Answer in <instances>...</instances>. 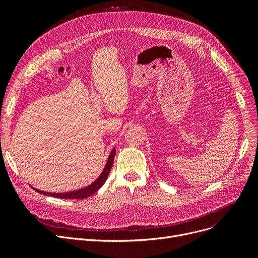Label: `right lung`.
Masks as SVG:
<instances>
[{
    "label": "right lung",
    "mask_w": 258,
    "mask_h": 258,
    "mask_svg": "<svg viewBox=\"0 0 258 258\" xmlns=\"http://www.w3.org/2000/svg\"><path fill=\"white\" fill-rule=\"evenodd\" d=\"M115 154H116V148H113V151L111 152L110 156L107 158L106 164L102 170V172L100 173L99 177L95 180L93 183H91L90 185L81 188V189H77V190H72V191H68V192H47V191H43L39 190V189H36L34 187H32L35 191L48 196V197H54L57 199H74V200H84L86 198L91 197L92 195H94L98 189L105 183L108 173L111 171V168L113 166V162H114V158H115Z\"/></svg>",
    "instance_id": "add662e5"
}]
</instances>
